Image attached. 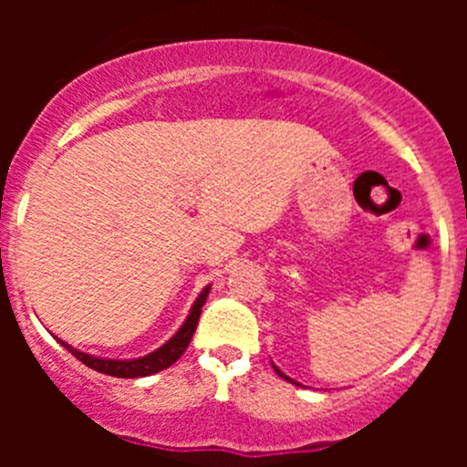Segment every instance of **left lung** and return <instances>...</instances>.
Masks as SVG:
<instances>
[{"label":"left lung","mask_w":467,"mask_h":467,"mask_svg":"<svg viewBox=\"0 0 467 467\" xmlns=\"http://www.w3.org/2000/svg\"><path fill=\"white\" fill-rule=\"evenodd\" d=\"M273 368H275V373H277V375H280V378H285L286 381H291V384H296V381H294V379H291V378H286V375H285V373H282V370H280V368H277V366H273Z\"/></svg>","instance_id":"left-lung-1"}]
</instances>
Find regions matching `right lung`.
<instances>
[{"label":"right lung","mask_w":467,"mask_h":467,"mask_svg":"<svg viewBox=\"0 0 467 467\" xmlns=\"http://www.w3.org/2000/svg\"><path fill=\"white\" fill-rule=\"evenodd\" d=\"M207 294H210V286H205V289L201 291V296L196 298L194 307H192L190 317H187V321L182 323V327L178 329V332L173 334V337L169 338L162 348H158V350L150 352V355L140 357V359H103V357L86 355V352L77 350V348H72L69 343H65V341H60V343H63V346L67 348V350L72 352L78 361H83L88 368L97 370V373L112 375V378H149V375L160 373V370H164V368H169L171 364H176V361L181 359L182 352L187 350V346H190L192 337H194V332H196V325H199L201 312H203L201 307L205 305Z\"/></svg>","instance_id":"1"}]
</instances>
